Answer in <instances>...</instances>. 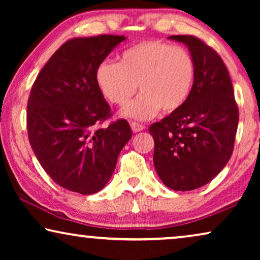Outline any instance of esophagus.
Listing matches in <instances>:
<instances>
[{"label":"esophagus","mask_w":260,"mask_h":260,"mask_svg":"<svg viewBox=\"0 0 260 260\" xmlns=\"http://www.w3.org/2000/svg\"><path fill=\"white\" fill-rule=\"evenodd\" d=\"M130 125H131V129H133L134 133H140V131L144 130L143 124H140V123H137V122H131Z\"/></svg>","instance_id":"obj_1"}]
</instances>
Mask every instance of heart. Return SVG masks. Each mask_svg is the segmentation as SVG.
Wrapping results in <instances>:
<instances>
[{"instance_id": "1", "label": "heart", "mask_w": 260, "mask_h": 260, "mask_svg": "<svg viewBox=\"0 0 260 260\" xmlns=\"http://www.w3.org/2000/svg\"><path fill=\"white\" fill-rule=\"evenodd\" d=\"M197 79V65L190 52L161 40L131 46L119 56L99 62L95 83L111 104L125 108L137 92L142 94L125 111L137 119H148L159 110L175 112L186 104Z\"/></svg>"}]
</instances>
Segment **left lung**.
Instances as JSON below:
<instances>
[{
	"mask_svg": "<svg viewBox=\"0 0 260 260\" xmlns=\"http://www.w3.org/2000/svg\"><path fill=\"white\" fill-rule=\"evenodd\" d=\"M183 42L197 65L189 99L180 110L149 126L155 142L154 166L174 190L205 186L231 158L239 120L229 71L220 55L194 35H172Z\"/></svg>",
	"mask_w": 260,
	"mask_h": 260,
	"instance_id": "8db88e82",
	"label": "left lung"
}]
</instances>
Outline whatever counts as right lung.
<instances>
[{"label":"right lung","instance_id":"1","mask_svg":"<svg viewBox=\"0 0 260 260\" xmlns=\"http://www.w3.org/2000/svg\"><path fill=\"white\" fill-rule=\"evenodd\" d=\"M124 35L73 38L39 72L27 105V133L38 161L65 189L90 195L108 183L120 150L133 136L112 117L95 83V70Z\"/></svg>","mask_w":260,"mask_h":260}]
</instances>
